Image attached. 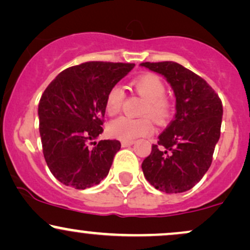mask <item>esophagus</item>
<instances>
[{"label": "esophagus", "mask_w": 250, "mask_h": 250, "mask_svg": "<svg viewBox=\"0 0 250 250\" xmlns=\"http://www.w3.org/2000/svg\"><path fill=\"white\" fill-rule=\"evenodd\" d=\"M134 144V141H122L121 142V146L123 148H127V146H130Z\"/></svg>", "instance_id": "34e87169"}]
</instances>
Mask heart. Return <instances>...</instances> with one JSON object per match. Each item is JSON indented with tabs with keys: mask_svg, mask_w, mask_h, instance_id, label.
<instances>
[{
	"mask_svg": "<svg viewBox=\"0 0 250 250\" xmlns=\"http://www.w3.org/2000/svg\"><path fill=\"white\" fill-rule=\"evenodd\" d=\"M134 91L144 102L141 107L140 119L119 117L109 122L107 125L108 135L113 138L122 141H131L140 136L150 135L154 131V123L151 118L158 125H164L172 115V101L165 95L167 86L163 79L154 73H146L135 78L131 81ZM125 101V93L119 86L109 89L104 101V109L108 115L113 116L121 112Z\"/></svg>",
	"mask_w": 250,
	"mask_h": 250,
	"instance_id": "heart-1",
	"label": "heart"
}]
</instances>
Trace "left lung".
<instances>
[{"label": "left lung", "mask_w": 250, "mask_h": 250, "mask_svg": "<svg viewBox=\"0 0 250 250\" xmlns=\"http://www.w3.org/2000/svg\"><path fill=\"white\" fill-rule=\"evenodd\" d=\"M167 78L176 95V115L143 161L146 180L165 193L188 191L212 164L220 138L222 102L206 80L174 62H142Z\"/></svg>", "instance_id": "obj_1"}]
</instances>
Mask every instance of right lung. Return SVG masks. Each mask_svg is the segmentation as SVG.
<instances>
[{
    "label": "right lung",
    "instance_id": "add662e5",
    "mask_svg": "<svg viewBox=\"0 0 250 250\" xmlns=\"http://www.w3.org/2000/svg\"><path fill=\"white\" fill-rule=\"evenodd\" d=\"M134 66L83 62L60 72L44 91L38 104L43 154L51 173L64 185L85 190L109 172L121 143L93 141L104 133L107 93Z\"/></svg>",
    "mask_w": 250,
    "mask_h": 250
}]
</instances>
